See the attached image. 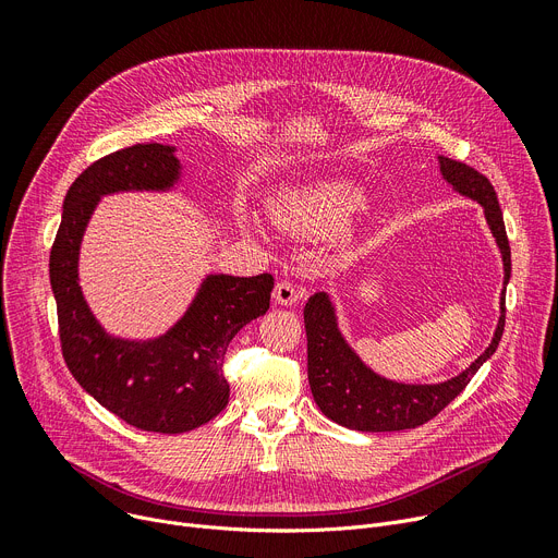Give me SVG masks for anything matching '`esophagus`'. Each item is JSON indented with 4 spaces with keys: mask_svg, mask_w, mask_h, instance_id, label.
Masks as SVG:
<instances>
[{
    "mask_svg": "<svg viewBox=\"0 0 558 558\" xmlns=\"http://www.w3.org/2000/svg\"><path fill=\"white\" fill-rule=\"evenodd\" d=\"M301 296H303V291L294 282H289V280L278 282L276 289H274V301L278 305H294Z\"/></svg>",
    "mask_w": 558,
    "mask_h": 558,
    "instance_id": "34e87169",
    "label": "esophagus"
}]
</instances>
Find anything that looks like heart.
Returning <instances> with one entry per match:
<instances>
[{
	"instance_id": "1",
	"label": "heart",
	"mask_w": 558,
	"mask_h": 558,
	"mask_svg": "<svg viewBox=\"0 0 558 558\" xmlns=\"http://www.w3.org/2000/svg\"><path fill=\"white\" fill-rule=\"evenodd\" d=\"M362 187L350 179H326L282 190L271 201L274 223L299 240H324L335 234L357 210Z\"/></svg>"
}]
</instances>
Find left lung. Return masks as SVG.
<instances>
[{"instance_id": "1", "label": "left lung", "mask_w": 558, "mask_h": 558, "mask_svg": "<svg viewBox=\"0 0 558 558\" xmlns=\"http://www.w3.org/2000/svg\"><path fill=\"white\" fill-rule=\"evenodd\" d=\"M438 167L448 185L461 196L477 201L484 208L486 223L502 253L505 289L500 296V318L484 353L459 375L438 385H404L387 379L368 368L355 353L337 324V310L328 291H316L305 305L307 332V377L314 402L330 421L357 432H400L412 429L441 409H446L471 383L480 366L490 360L505 332V294L511 278V248L505 219L495 190L484 173L463 162L438 156Z\"/></svg>"}]
</instances>
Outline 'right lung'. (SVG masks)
<instances>
[{
    "mask_svg": "<svg viewBox=\"0 0 558 558\" xmlns=\"http://www.w3.org/2000/svg\"><path fill=\"white\" fill-rule=\"evenodd\" d=\"M175 146L146 142L87 167L63 201L49 255L63 357L76 383L129 425L181 434L213 421L228 404L226 348L269 310L274 276H205L185 314L160 337L122 339L104 330L78 284L83 232L101 196L169 192L181 181Z\"/></svg>",
    "mask_w": 558,
    "mask_h": 558,
    "instance_id": "obj_1",
    "label": "right lung"
}]
</instances>
